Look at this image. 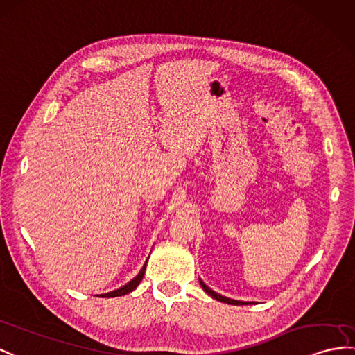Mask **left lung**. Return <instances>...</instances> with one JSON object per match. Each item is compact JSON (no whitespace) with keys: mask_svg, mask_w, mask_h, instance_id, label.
Here are the masks:
<instances>
[{"mask_svg":"<svg viewBox=\"0 0 355 355\" xmlns=\"http://www.w3.org/2000/svg\"><path fill=\"white\" fill-rule=\"evenodd\" d=\"M200 284H202V288H203V291L207 293V295H211L212 298H215V300H218V301H221V302H227V304H233V306H241V304H247V302H244V301H236V300H230V298H226V297H223V295H220V293H217V292H214L212 289H209L206 286V284L200 280Z\"/></svg>","mask_w":355,"mask_h":355,"instance_id":"left-lung-1","label":"left lung"}]
</instances>
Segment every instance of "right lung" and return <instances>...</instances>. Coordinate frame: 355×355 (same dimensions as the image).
<instances>
[{
	"instance_id": "add662e5",
	"label": "right lung",
	"mask_w": 355,
	"mask_h": 355,
	"mask_svg": "<svg viewBox=\"0 0 355 355\" xmlns=\"http://www.w3.org/2000/svg\"><path fill=\"white\" fill-rule=\"evenodd\" d=\"M144 271H146V265L141 268V271L138 272L137 277H134L131 282L126 283L125 286L119 288V289L112 291V292H108V293H102L101 297H107V298H111V297H122V295H126V293H129V292H132V291L138 286V284H140V282H141V279H143V275H144Z\"/></svg>"
}]
</instances>
